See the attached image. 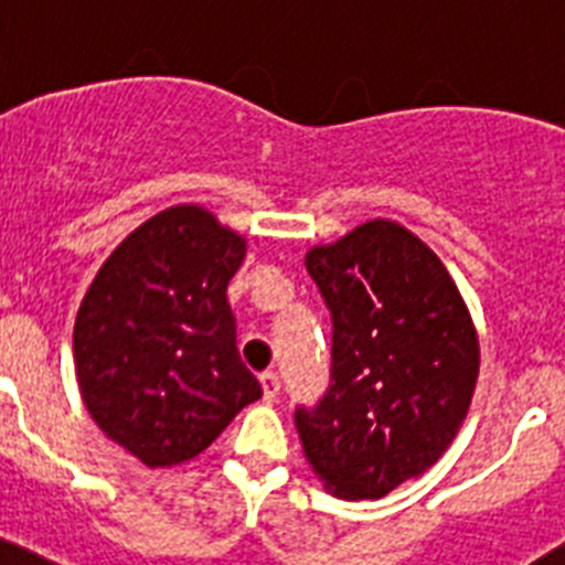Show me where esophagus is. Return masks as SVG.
I'll return each mask as SVG.
<instances>
[{"label": "esophagus", "mask_w": 565, "mask_h": 565, "mask_svg": "<svg viewBox=\"0 0 565 565\" xmlns=\"http://www.w3.org/2000/svg\"><path fill=\"white\" fill-rule=\"evenodd\" d=\"M259 384H263V396H266L268 402H274V398L279 396V376L274 371L259 373Z\"/></svg>", "instance_id": "obj_1"}]
</instances>
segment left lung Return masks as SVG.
<instances>
[{
    "label": "left lung",
    "mask_w": 565,
    "mask_h": 565,
    "mask_svg": "<svg viewBox=\"0 0 565 565\" xmlns=\"http://www.w3.org/2000/svg\"><path fill=\"white\" fill-rule=\"evenodd\" d=\"M306 268L331 311V384L294 411L313 472L337 498H382L438 461L478 379V337L441 259L371 221Z\"/></svg>",
    "instance_id": "1"
}]
</instances>
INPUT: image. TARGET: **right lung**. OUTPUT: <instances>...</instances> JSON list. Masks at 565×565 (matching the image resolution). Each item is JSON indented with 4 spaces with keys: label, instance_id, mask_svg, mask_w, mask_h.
Wrapping results in <instances>:
<instances>
[{
    "label": "right lung",
    "instance_id": "1",
    "mask_svg": "<svg viewBox=\"0 0 565 565\" xmlns=\"http://www.w3.org/2000/svg\"><path fill=\"white\" fill-rule=\"evenodd\" d=\"M243 257V237L206 209L172 206L109 254L78 308L84 404L147 467L194 458L263 396L226 299Z\"/></svg>",
    "mask_w": 565,
    "mask_h": 565
}]
</instances>
